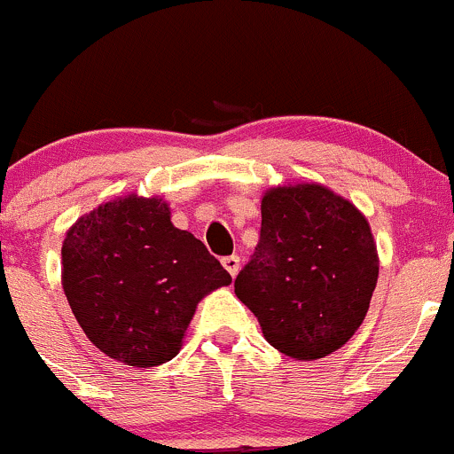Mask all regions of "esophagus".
<instances>
[{"label":"esophagus","instance_id":"1","mask_svg":"<svg viewBox=\"0 0 454 454\" xmlns=\"http://www.w3.org/2000/svg\"><path fill=\"white\" fill-rule=\"evenodd\" d=\"M223 266H225V270L229 272V275L236 277L238 272H240V257H238V255L223 257Z\"/></svg>","mask_w":454,"mask_h":454}]
</instances>
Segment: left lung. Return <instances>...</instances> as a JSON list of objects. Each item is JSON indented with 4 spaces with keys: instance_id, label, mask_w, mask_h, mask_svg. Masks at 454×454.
I'll use <instances>...</instances> for the list:
<instances>
[{
    "instance_id": "1",
    "label": "left lung",
    "mask_w": 454,
    "mask_h": 454,
    "mask_svg": "<svg viewBox=\"0 0 454 454\" xmlns=\"http://www.w3.org/2000/svg\"><path fill=\"white\" fill-rule=\"evenodd\" d=\"M377 279L368 218L348 199L309 182L266 190L260 245L233 287L268 344L314 362L362 326Z\"/></svg>"
}]
</instances>
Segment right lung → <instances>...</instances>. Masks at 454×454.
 Masks as SVG:
<instances>
[{"label": "right lung", "instance_id": "add662e5", "mask_svg": "<svg viewBox=\"0 0 454 454\" xmlns=\"http://www.w3.org/2000/svg\"><path fill=\"white\" fill-rule=\"evenodd\" d=\"M231 284L206 245L170 223L162 197L101 203L62 240V290L86 338L134 368L170 362L199 301Z\"/></svg>", "mask_w": 454, "mask_h": 454}]
</instances>
